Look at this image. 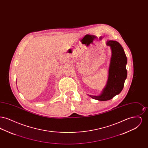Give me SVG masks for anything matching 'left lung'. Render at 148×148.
Wrapping results in <instances>:
<instances>
[{
    "label": "left lung",
    "mask_w": 148,
    "mask_h": 148,
    "mask_svg": "<svg viewBox=\"0 0 148 148\" xmlns=\"http://www.w3.org/2000/svg\"><path fill=\"white\" fill-rule=\"evenodd\" d=\"M106 44L111 47L112 51L108 82L100 95H89L92 98L100 101L110 100L119 94L124 88L127 77V58L123 47L116 41L109 40Z\"/></svg>",
    "instance_id": "obj_1"
}]
</instances>
